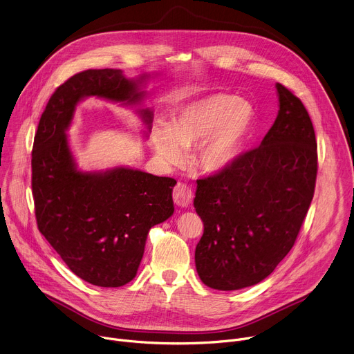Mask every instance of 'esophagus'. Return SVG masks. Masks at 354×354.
I'll return each instance as SVG.
<instances>
[{
  "instance_id": "obj_1",
  "label": "esophagus",
  "mask_w": 354,
  "mask_h": 354,
  "mask_svg": "<svg viewBox=\"0 0 354 354\" xmlns=\"http://www.w3.org/2000/svg\"><path fill=\"white\" fill-rule=\"evenodd\" d=\"M174 200L178 206L187 207L193 200V190L189 185L179 182L174 189Z\"/></svg>"
}]
</instances>
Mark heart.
<instances>
[{
	"instance_id": "obj_1",
	"label": "heart",
	"mask_w": 354,
	"mask_h": 354,
	"mask_svg": "<svg viewBox=\"0 0 354 354\" xmlns=\"http://www.w3.org/2000/svg\"><path fill=\"white\" fill-rule=\"evenodd\" d=\"M257 122L254 106L232 93H212L183 105L168 127L153 130L158 156L178 165L182 148H190L192 164L203 172H220L239 157Z\"/></svg>"
}]
</instances>
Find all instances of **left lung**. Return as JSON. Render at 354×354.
Listing matches in <instances>:
<instances>
[{"mask_svg": "<svg viewBox=\"0 0 354 354\" xmlns=\"http://www.w3.org/2000/svg\"><path fill=\"white\" fill-rule=\"evenodd\" d=\"M277 118L261 145L197 179L193 201L205 231L196 245L200 280L231 291L266 279L292 248L314 197L318 154L311 118L276 84Z\"/></svg>", "mask_w": 354, "mask_h": 354, "instance_id": "obj_1", "label": "left lung"}]
</instances>
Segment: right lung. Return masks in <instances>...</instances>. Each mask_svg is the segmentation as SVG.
Masks as SVG:
<instances>
[{"label": "right lung", "instance_id": "obj_1", "mask_svg": "<svg viewBox=\"0 0 354 354\" xmlns=\"http://www.w3.org/2000/svg\"><path fill=\"white\" fill-rule=\"evenodd\" d=\"M148 75L129 80L120 70H86L62 84L41 113L32 149V193L37 228L80 279L99 287L131 281L151 227L174 214L176 180L118 167L77 169L67 134L75 106L88 96L136 106ZM149 131L153 112L138 109Z\"/></svg>", "mask_w": 354, "mask_h": 354}]
</instances>
